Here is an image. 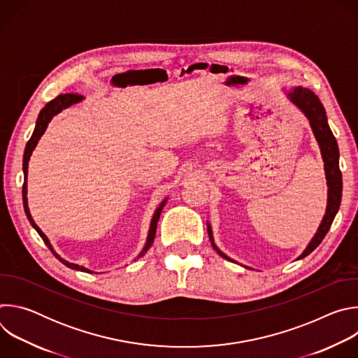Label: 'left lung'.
Listing matches in <instances>:
<instances>
[{
    "label": "left lung",
    "mask_w": 358,
    "mask_h": 358,
    "mask_svg": "<svg viewBox=\"0 0 358 358\" xmlns=\"http://www.w3.org/2000/svg\"><path fill=\"white\" fill-rule=\"evenodd\" d=\"M287 96L310 122L313 133H315V136L319 141V145H320V151H322L323 162H324L327 185H329V198H327L326 215H324L316 235L313 236V239L308 245V248H306L304 252L297 258V259H301L304 257H308L309 253H312L320 245V242L323 241V238L329 232V229L333 224V220H334V217H336V214L340 208L341 191H343V178H341V171H340V167H338V157H340L338 156V145H337L336 137L333 136V133L329 127L326 110L322 105L320 99L310 89L301 87V86L294 87L292 92L287 93ZM208 235H210V239H211V243H213L214 249L221 255L222 258L231 261L227 257V255H224L215 246L210 224H208Z\"/></svg>",
    "instance_id": "8db88e82"
}]
</instances>
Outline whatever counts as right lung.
Wrapping results in <instances>:
<instances>
[{"instance_id": "right-lung-1", "label": "right lung", "mask_w": 358, "mask_h": 358, "mask_svg": "<svg viewBox=\"0 0 358 358\" xmlns=\"http://www.w3.org/2000/svg\"><path fill=\"white\" fill-rule=\"evenodd\" d=\"M80 100H82V96H79V94H76V93H65V94H59V96H58V97H55L54 100H50L49 103H46V105H45V108L39 112V116H38V120H36L35 130H34V133H32L31 138L28 140L27 147H25V152H24V162H22V169H24L22 201H24V210H25L27 218L29 220V222H31V225L35 228V231L39 234V236L42 238V241L48 245V248L50 249V252H52V253L55 255L57 259H59L65 266H68V268H71V269H76V271H82V272H89V273H92L90 271L85 269L83 266H79V265H75V264H69V262H66L65 259H62V258L59 257V255L54 250V248L50 246V243H49L48 238L45 236V234H43V232L36 227V224L34 222V220H32V217H31V214H29V210H28V202H27V174H28V162H29V157H31V155H32V150H34V148H35V145L38 144V140L41 138V136L45 133V130H46L48 123L50 122V119H52L55 115H58L59 112H62V109H66V108H69L71 105L78 103V101H80ZM166 201H167V199H164V201L160 203V207L156 210L155 215H152L151 225H150V231H148V236H147V242H145V246L143 248L141 253L138 255V258H140V257H143V255L148 250V248L152 245V242H155V236H156V231H157V222H159L160 214H162V211H163V207L166 206Z\"/></svg>"}]
</instances>
